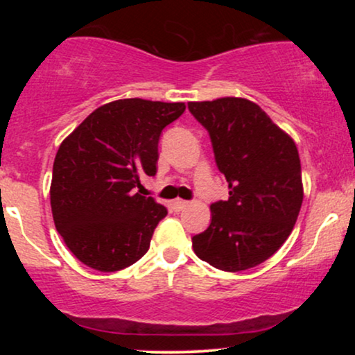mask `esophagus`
<instances>
[{
    "label": "esophagus",
    "mask_w": 355,
    "mask_h": 355,
    "mask_svg": "<svg viewBox=\"0 0 355 355\" xmlns=\"http://www.w3.org/2000/svg\"><path fill=\"white\" fill-rule=\"evenodd\" d=\"M173 209L177 210V211H182L183 209H185V207H189V202H185V200H182V198H177V200H173Z\"/></svg>",
    "instance_id": "34e87169"
}]
</instances>
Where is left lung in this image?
<instances>
[{
  "label": "left lung",
  "instance_id": "obj_1",
  "mask_svg": "<svg viewBox=\"0 0 355 355\" xmlns=\"http://www.w3.org/2000/svg\"><path fill=\"white\" fill-rule=\"evenodd\" d=\"M189 110L209 130L230 190L229 200L210 207L211 222L191 239L193 252L225 272L257 267L284 245L302 207L294 138L247 98L190 101Z\"/></svg>",
  "mask_w": 355,
  "mask_h": 355
}]
</instances>
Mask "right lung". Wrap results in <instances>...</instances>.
<instances>
[{
	"instance_id": "1",
	"label": "right lung",
	"mask_w": 355,
	"mask_h": 355,
	"mask_svg": "<svg viewBox=\"0 0 355 355\" xmlns=\"http://www.w3.org/2000/svg\"><path fill=\"white\" fill-rule=\"evenodd\" d=\"M185 103L115 100L89 113L61 141L53 164L51 214L71 254L100 272H116L146 254L166 209L135 193L157 173L162 130Z\"/></svg>"
}]
</instances>
